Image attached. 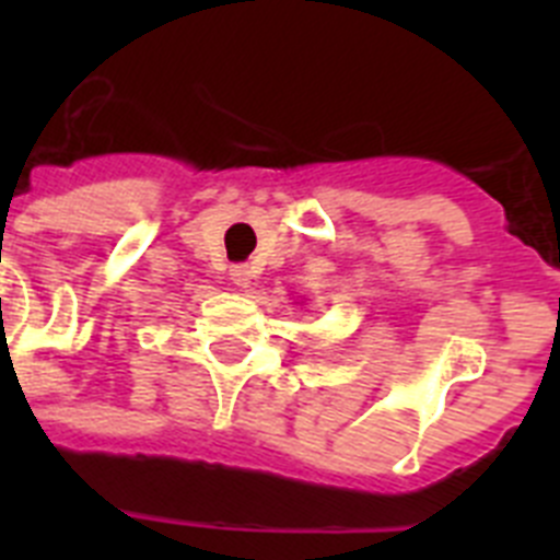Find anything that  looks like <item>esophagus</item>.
<instances>
[{
    "label": "esophagus",
    "instance_id": "obj_1",
    "mask_svg": "<svg viewBox=\"0 0 560 560\" xmlns=\"http://www.w3.org/2000/svg\"><path fill=\"white\" fill-rule=\"evenodd\" d=\"M230 277H232V283H235L237 289H249V285H252V271L246 269V266H232Z\"/></svg>",
    "mask_w": 560,
    "mask_h": 560
}]
</instances>
